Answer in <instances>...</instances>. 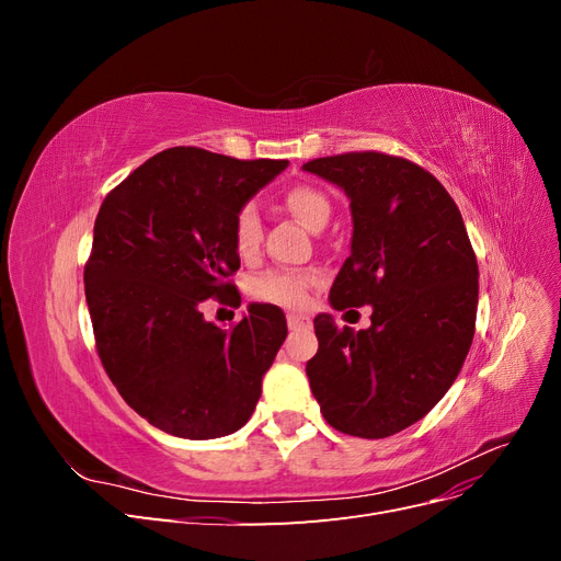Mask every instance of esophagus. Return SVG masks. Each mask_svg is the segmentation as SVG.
<instances>
[{
    "label": "esophagus",
    "instance_id": "esophagus-1",
    "mask_svg": "<svg viewBox=\"0 0 561 561\" xmlns=\"http://www.w3.org/2000/svg\"><path fill=\"white\" fill-rule=\"evenodd\" d=\"M287 328H290L293 332L307 330V328H311V318L301 316V313H287Z\"/></svg>",
    "mask_w": 561,
    "mask_h": 561
}]
</instances>
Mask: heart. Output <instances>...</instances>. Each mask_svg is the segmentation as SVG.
I'll return each mask as SVG.
<instances>
[{
  "instance_id": "obj_1",
  "label": "heart",
  "mask_w": 561,
  "mask_h": 561,
  "mask_svg": "<svg viewBox=\"0 0 561 561\" xmlns=\"http://www.w3.org/2000/svg\"><path fill=\"white\" fill-rule=\"evenodd\" d=\"M283 208L293 213L304 227L320 231L328 225L332 206L330 198L311 184H295L283 194ZM231 243L243 262H250L262 248V219L254 206H243L233 215ZM322 283V271L318 268H274L254 276L248 293L254 301L274 304L283 309H301L309 301V293Z\"/></svg>"
}]
</instances>
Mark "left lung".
<instances>
[{
    "instance_id": "left-lung-1",
    "label": "left lung",
    "mask_w": 561,
    "mask_h": 561,
    "mask_svg": "<svg viewBox=\"0 0 561 561\" xmlns=\"http://www.w3.org/2000/svg\"><path fill=\"white\" fill-rule=\"evenodd\" d=\"M351 198V257L330 290L336 311L371 307V325L313 320L307 363L313 398L332 428L396 435L426 416L458 377L478 316V257L454 198L426 168L383 151H346L304 163Z\"/></svg>"
}]
</instances>
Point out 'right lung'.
I'll return each mask as SVG.
<instances>
[{"label": "right lung", "mask_w": 561, "mask_h": 561, "mask_svg": "<svg viewBox=\"0 0 561 561\" xmlns=\"http://www.w3.org/2000/svg\"><path fill=\"white\" fill-rule=\"evenodd\" d=\"M285 165L171 147L100 206L83 266L95 348L118 396L168 435H229L262 396L287 336L283 311L250 304L222 330L203 318V301L241 304L233 215Z\"/></svg>", "instance_id": "1"}]
</instances>
